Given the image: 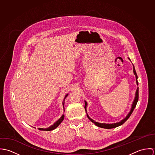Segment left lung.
Here are the masks:
<instances>
[{
	"label": "left lung",
	"mask_w": 155,
	"mask_h": 155,
	"mask_svg": "<svg viewBox=\"0 0 155 155\" xmlns=\"http://www.w3.org/2000/svg\"><path fill=\"white\" fill-rule=\"evenodd\" d=\"M128 59L130 60V58H128ZM133 72L134 73V74L135 75V78H136V83H137V85H138V81H137V79H138V76H137V73L135 71V68L134 66L133 65ZM138 88H137V91H136V92H135V98H134V100L133 101V104H132V107H131V110L129 112V113L127 114V116L122 120H121L120 122H116V123H114V124H101V123H99V122H95V120H94L93 119H92L91 117H89L88 114H87V117H88L89 119L92 122L94 123L96 126L98 127H100V128H106V129H111V128H116L120 125H122L124 123H125L127 120L130 117V116L131 115L132 113L134 111V109H135L136 105H137V103L138 102ZM87 103L86 101H85V109L86 112L87 113Z\"/></svg>",
	"instance_id": "left-lung-1"
}]
</instances>
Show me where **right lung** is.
I'll use <instances>...</instances> for the list:
<instances>
[{"mask_svg":"<svg viewBox=\"0 0 155 155\" xmlns=\"http://www.w3.org/2000/svg\"><path fill=\"white\" fill-rule=\"evenodd\" d=\"M67 95H68V94L66 95V96H65V97H64V100H63V107H64V101H65V99H66V98L67 97ZM64 115L63 114V115L61 116V117L57 121H56V122H55L52 125L50 126L49 127L46 128H38V129H39V130H41V131H52V130H55V129L62 122V121L64 120Z\"/></svg>","mask_w":155,"mask_h":155,"instance_id":"obj_1","label":"right lung"}]
</instances>
